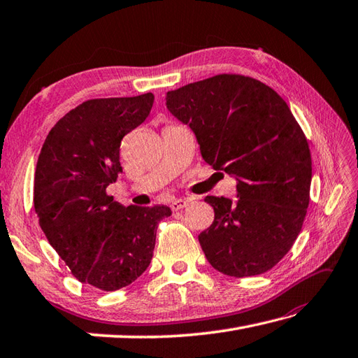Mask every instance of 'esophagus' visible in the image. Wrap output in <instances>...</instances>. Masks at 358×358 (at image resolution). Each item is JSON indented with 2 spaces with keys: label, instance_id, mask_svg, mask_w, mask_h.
<instances>
[{
  "label": "esophagus",
  "instance_id": "esophagus-1",
  "mask_svg": "<svg viewBox=\"0 0 358 358\" xmlns=\"http://www.w3.org/2000/svg\"><path fill=\"white\" fill-rule=\"evenodd\" d=\"M188 202H189L188 199H174V201L171 202V210H173V211L182 210V208L188 206Z\"/></svg>",
  "mask_w": 358,
  "mask_h": 358
}]
</instances>
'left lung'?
I'll list each match as a JSON object with an SVG mask.
<instances>
[{
  "instance_id": "8db88e82",
  "label": "left lung",
  "mask_w": 358,
  "mask_h": 358,
  "mask_svg": "<svg viewBox=\"0 0 358 358\" xmlns=\"http://www.w3.org/2000/svg\"><path fill=\"white\" fill-rule=\"evenodd\" d=\"M215 170L236 176L238 199L207 196L215 221L199 235L208 262L244 278L271 271L292 249L309 207L308 138L278 92L257 78L220 74L166 94Z\"/></svg>"
}]
</instances>
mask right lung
<instances>
[{
    "label": "right lung",
    "instance_id": "obj_1",
    "mask_svg": "<svg viewBox=\"0 0 358 358\" xmlns=\"http://www.w3.org/2000/svg\"><path fill=\"white\" fill-rule=\"evenodd\" d=\"M151 92L91 99L63 115L43 143L34 180L40 227L80 282L113 292L150 266L166 206L123 207L106 193L122 173L120 143L148 117Z\"/></svg>",
    "mask_w": 358,
    "mask_h": 358
}]
</instances>
